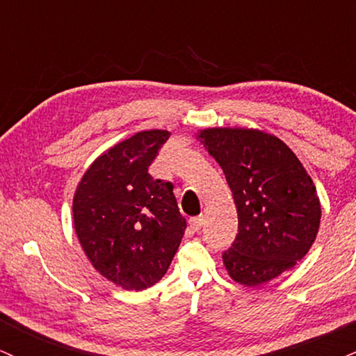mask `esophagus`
I'll return each instance as SVG.
<instances>
[{"instance_id": "esophagus-1", "label": "esophagus", "mask_w": 356, "mask_h": 356, "mask_svg": "<svg viewBox=\"0 0 356 356\" xmlns=\"http://www.w3.org/2000/svg\"><path fill=\"white\" fill-rule=\"evenodd\" d=\"M188 223H190V228L193 229V232H198V229L203 228V225H204V216H203V215L195 216V218H190V221H188Z\"/></svg>"}]
</instances>
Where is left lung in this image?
I'll return each instance as SVG.
<instances>
[{
    "mask_svg": "<svg viewBox=\"0 0 356 356\" xmlns=\"http://www.w3.org/2000/svg\"><path fill=\"white\" fill-rule=\"evenodd\" d=\"M227 178L238 235L223 252L236 283L258 286L293 268L318 233L313 179L282 140L260 129L208 128L198 135Z\"/></svg>",
    "mask_w": 356,
    "mask_h": 356,
    "instance_id": "left-lung-1",
    "label": "left lung"
}]
</instances>
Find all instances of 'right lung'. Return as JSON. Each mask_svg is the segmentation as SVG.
<instances>
[{
	"label": "right lung",
	"instance_id": "1",
	"mask_svg": "<svg viewBox=\"0 0 356 356\" xmlns=\"http://www.w3.org/2000/svg\"><path fill=\"white\" fill-rule=\"evenodd\" d=\"M170 133L140 131L104 152L73 198L74 229L91 265L124 290L153 286L168 270L186 220L173 185L148 173Z\"/></svg>",
	"mask_w": 356,
	"mask_h": 356
}]
</instances>
